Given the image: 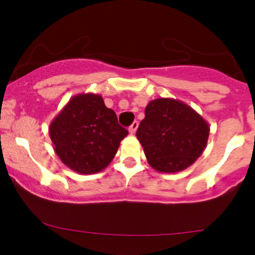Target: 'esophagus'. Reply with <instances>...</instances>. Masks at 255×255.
I'll list each match as a JSON object with an SVG mask.
<instances>
[{
	"instance_id": "1",
	"label": "esophagus",
	"mask_w": 255,
	"mask_h": 255,
	"mask_svg": "<svg viewBox=\"0 0 255 255\" xmlns=\"http://www.w3.org/2000/svg\"><path fill=\"white\" fill-rule=\"evenodd\" d=\"M137 127H139V122L134 121L133 124H131V125L129 126V128H128V130H129L130 134H134V133H135V130L137 129Z\"/></svg>"
}]
</instances>
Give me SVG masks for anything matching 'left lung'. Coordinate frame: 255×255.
<instances>
[{
	"instance_id": "8db88e82",
	"label": "left lung",
	"mask_w": 255,
	"mask_h": 255,
	"mask_svg": "<svg viewBox=\"0 0 255 255\" xmlns=\"http://www.w3.org/2000/svg\"><path fill=\"white\" fill-rule=\"evenodd\" d=\"M209 134V124L197 111L171 98L151 101L136 130L148 164L160 172L192 165L206 147Z\"/></svg>"
}]
</instances>
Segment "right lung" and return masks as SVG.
<instances>
[{
    "label": "right lung",
    "instance_id": "right-lung-1",
    "mask_svg": "<svg viewBox=\"0 0 255 255\" xmlns=\"http://www.w3.org/2000/svg\"><path fill=\"white\" fill-rule=\"evenodd\" d=\"M49 134L63 164L80 174H95L110 164L128 130L102 96L83 93L52 120Z\"/></svg>",
    "mask_w": 255,
    "mask_h": 255
}]
</instances>
